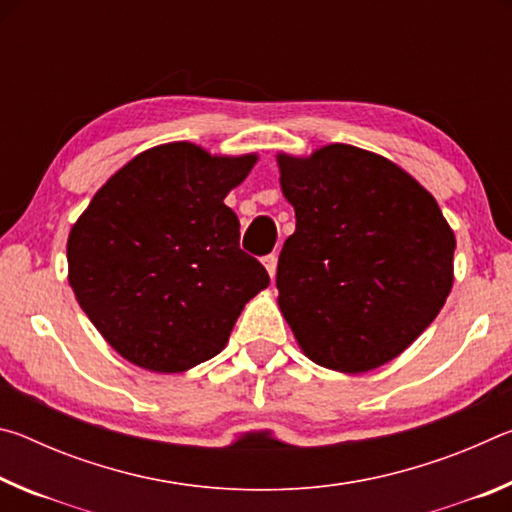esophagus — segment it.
Segmentation results:
<instances>
[{
    "label": "esophagus",
    "instance_id": "1",
    "mask_svg": "<svg viewBox=\"0 0 512 512\" xmlns=\"http://www.w3.org/2000/svg\"><path fill=\"white\" fill-rule=\"evenodd\" d=\"M264 268L268 271V275H271V280H275V273H277V257L275 255H266L264 259Z\"/></svg>",
    "mask_w": 512,
    "mask_h": 512
}]
</instances>
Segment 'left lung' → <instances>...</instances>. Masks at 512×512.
Listing matches in <instances>:
<instances>
[{"label": "left lung", "instance_id": "obj_1", "mask_svg": "<svg viewBox=\"0 0 512 512\" xmlns=\"http://www.w3.org/2000/svg\"><path fill=\"white\" fill-rule=\"evenodd\" d=\"M275 160L296 212L277 262V305L302 354L345 375L400 357L454 287L456 237L436 198L352 144Z\"/></svg>", "mask_w": 512, "mask_h": 512}]
</instances>
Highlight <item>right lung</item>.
Returning a JSON list of instances; mask_svg holds the SVG:
<instances>
[{"label":"right lung","mask_w":512,"mask_h":512,"mask_svg":"<svg viewBox=\"0 0 512 512\" xmlns=\"http://www.w3.org/2000/svg\"><path fill=\"white\" fill-rule=\"evenodd\" d=\"M257 153L169 142L112 173L67 237V282L119 357L173 375L228 345L266 268L239 248L225 196Z\"/></svg>","instance_id":"right-lung-1"}]
</instances>
